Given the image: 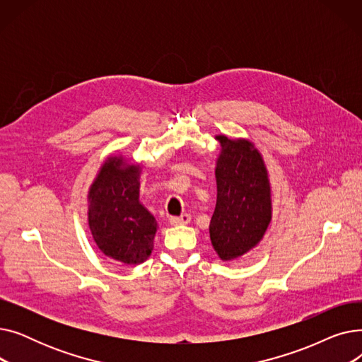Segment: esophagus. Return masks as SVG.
<instances>
[{"instance_id":"obj_1","label":"esophagus","mask_w":362,"mask_h":362,"mask_svg":"<svg viewBox=\"0 0 362 362\" xmlns=\"http://www.w3.org/2000/svg\"><path fill=\"white\" fill-rule=\"evenodd\" d=\"M168 221H170V224H173V226H182V224H187L189 221H191V216L182 214L179 217H170Z\"/></svg>"}]
</instances>
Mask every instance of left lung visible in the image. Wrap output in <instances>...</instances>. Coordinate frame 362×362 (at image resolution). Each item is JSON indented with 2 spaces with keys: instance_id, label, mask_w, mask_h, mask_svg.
Segmentation results:
<instances>
[{
  "instance_id": "left-lung-1",
  "label": "left lung",
  "mask_w": 362,
  "mask_h": 362,
  "mask_svg": "<svg viewBox=\"0 0 362 362\" xmlns=\"http://www.w3.org/2000/svg\"><path fill=\"white\" fill-rule=\"evenodd\" d=\"M221 145L216 167L217 204L210 238L223 261L242 257L262 239L272 220L267 168L250 141L216 136Z\"/></svg>"
}]
</instances>
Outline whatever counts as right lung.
Returning <instances> with one entry per match:
<instances>
[{"mask_svg": "<svg viewBox=\"0 0 362 362\" xmlns=\"http://www.w3.org/2000/svg\"><path fill=\"white\" fill-rule=\"evenodd\" d=\"M139 165L108 157L89 189L88 221L101 252L127 265L144 262L154 246L157 221L139 202Z\"/></svg>", "mask_w": 362, "mask_h": 362, "instance_id": "1", "label": "right lung"}]
</instances>
